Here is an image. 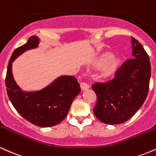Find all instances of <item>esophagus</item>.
Instances as JSON below:
<instances>
[{"label":"esophagus","instance_id":"34e87169","mask_svg":"<svg viewBox=\"0 0 156 156\" xmlns=\"http://www.w3.org/2000/svg\"><path fill=\"white\" fill-rule=\"evenodd\" d=\"M80 87H81L82 90L84 91L89 88V85L88 83H85V82H81V83H80Z\"/></svg>","mask_w":156,"mask_h":156}]
</instances>
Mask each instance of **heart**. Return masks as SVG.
<instances>
[{
  "mask_svg": "<svg viewBox=\"0 0 156 156\" xmlns=\"http://www.w3.org/2000/svg\"><path fill=\"white\" fill-rule=\"evenodd\" d=\"M114 58V55L111 54V53H107L98 58L94 62V66L98 68H103L102 73L104 76H110L115 72L116 69L117 67V62H111ZM110 63H109V62Z\"/></svg>",
  "mask_w": 156,
  "mask_h": 156,
  "instance_id": "obj_1",
  "label": "heart"
}]
</instances>
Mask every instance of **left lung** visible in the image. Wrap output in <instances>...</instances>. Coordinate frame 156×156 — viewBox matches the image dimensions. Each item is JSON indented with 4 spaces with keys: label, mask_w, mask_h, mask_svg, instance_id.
Here are the masks:
<instances>
[{
    "label": "left lung",
    "mask_w": 156,
    "mask_h": 156,
    "mask_svg": "<svg viewBox=\"0 0 156 156\" xmlns=\"http://www.w3.org/2000/svg\"><path fill=\"white\" fill-rule=\"evenodd\" d=\"M131 44L133 58L125 62L111 79L92 86L98 98L93 112L105 124H121L128 120L147 95L151 76L149 56L133 37Z\"/></svg>",
    "instance_id": "1"
}]
</instances>
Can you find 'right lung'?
<instances>
[{
  "label": "right lung",
  "mask_w": 156,
  "mask_h": 156,
  "mask_svg": "<svg viewBox=\"0 0 156 156\" xmlns=\"http://www.w3.org/2000/svg\"><path fill=\"white\" fill-rule=\"evenodd\" d=\"M40 39L29 37L26 44L15 50L7 67L6 92L17 112L26 120L42 128L58 125L69 112L73 100L80 92V84L72 76H61L43 89L26 92L16 83L12 63L23 53L39 47Z\"/></svg>",
  "instance_id": "obj_1"
}]
</instances>
